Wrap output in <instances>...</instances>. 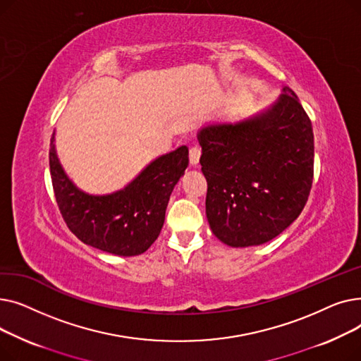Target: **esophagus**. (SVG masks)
<instances>
[{
  "label": "esophagus",
  "instance_id": "obj_1",
  "mask_svg": "<svg viewBox=\"0 0 361 361\" xmlns=\"http://www.w3.org/2000/svg\"><path fill=\"white\" fill-rule=\"evenodd\" d=\"M200 155H202V149L199 146H193L190 149V152H188V158H190V164L192 165H197L199 159H200Z\"/></svg>",
  "mask_w": 361,
  "mask_h": 361
}]
</instances>
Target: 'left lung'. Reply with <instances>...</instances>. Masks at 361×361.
Listing matches in <instances>:
<instances>
[{"label":"left lung","instance_id":"left-lung-1","mask_svg":"<svg viewBox=\"0 0 361 361\" xmlns=\"http://www.w3.org/2000/svg\"><path fill=\"white\" fill-rule=\"evenodd\" d=\"M197 139L206 216L222 243L260 245L298 218L313 183L314 142L312 121L290 87L263 112L206 126Z\"/></svg>","mask_w":361,"mask_h":361}]
</instances>
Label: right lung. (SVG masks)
Wrapping results in <instances>:
<instances>
[{
	"instance_id": "right-lung-1",
	"label": "right lung",
	"mask_w": 361,
	"mask_h": 361,
	"mask_svg": "<svg viewBox=\"0 0 361 361\" xmlns=\"http://www.w3.org/2000/svg\"><path fill=\"white\" fill-rule=\"evenodd\" d=\"M188 165V147L152 161L124 188L94 196L82 192L64 173L51 139L49 169L59 209L70 231L87 245L117 256L145 253L158 238L168 200Z\"/></svg>"
}]
</instances>
